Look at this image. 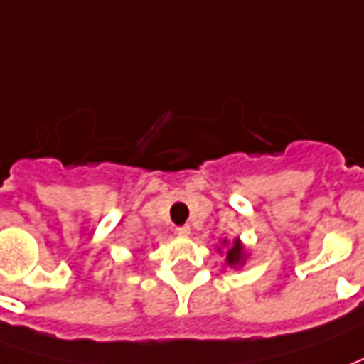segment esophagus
Returning <instances> with one entry per match:
<instances>
[{
  "mask_svg": "<svg viewBox=\"0 0 364 364\" xmlns=\"http://www.w3.org/2000/svg\"><path fill=\"white\" fill-rule=\"evenodd\" d=\"M177 235L179 236H189L191 235V228L187 225H183V226H177V230H175Z\"/></svg>",
  "mask_w": 364,
  "mask_h": 364,
  "instance_id": "obj_1",
  "label": "esophagus"
}]
</instances>
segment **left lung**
<instances>
[{
    "label": "left lung",
    "instance_id": "8db88e82",
    "mask_svg": "<svg viewBox=\"0 0 364 364\" xmlns=\"http://www.w3.org/2000/svg\"><path fill=\"white\" fill-rule=\"evenodd\" d=\"M223 246H228V248H226V266H230V268H240L244 262H246V248H244V244L240 242V238L232 240V244H228V240H223Z\"/></svg>",
    "mask_w": 364,
    "mask_h": 364
}]
</instances>
